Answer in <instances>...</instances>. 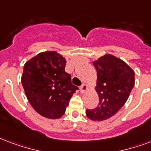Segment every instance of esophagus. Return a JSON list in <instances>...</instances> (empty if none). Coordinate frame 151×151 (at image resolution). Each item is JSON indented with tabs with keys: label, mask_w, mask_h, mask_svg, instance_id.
I'll return each instance as SVG.
<instances>
[{
	"label": "esophagus",
	"mask_w": 151,
	"mask_h": 151,
	"mask_svg": "<svg viewBox=\"0 0 151 151\" xmlns=\"http://www.w3.org/2000/svg\"><path fill=\"white\" fill-rule=\"evenodd\" d=\"M87 89H88V86H87V85H86V84H82V85L80 87L81 93H85Z\"/></svg>",
	"instance_id": "1"
}]
</instances>
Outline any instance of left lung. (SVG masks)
<instances>
[{"label":"left lung","instance_id":"1","mask_svg":"<svg viewBox=\"0 0 151 151\" xmlns=\"http://www.w3.org/2000/svg\"><path fill=\"white\" fill-rule=\"evenodd\" d=\"M97 72L96 90L99 104L86 109V116L93 121H102L117 113L128 99L134 86V73L124 61L105 55L93 62Z\"/></svg>","mask_w":151,"mask_h":151}]
</instances>
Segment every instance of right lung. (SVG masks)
<instances>
[{
  "label": "right lung",
  "instance_id": "right-lung-1",
  "mask_svg": "<svg viewBox=\"0 0 151 151\" xmlns=\"http://www.w3.org/2000/svg\"><path fill=\"white\" fill-rule=\"evenodd\" d=\"M65 58L55 51L42 52L25 63L21 82L32 108L42 116L58 119L78 87L65 72Z\"/></svg>",
  "mask_w": 151,
  "mask_h": 151
}]
</instances>
